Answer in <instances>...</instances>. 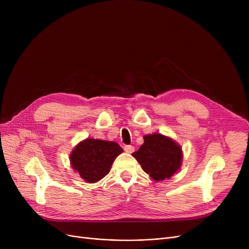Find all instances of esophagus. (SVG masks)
<instances>
[{
  "instance_id": "34e87169",
  "label": "esophagus",
  "mask_w": 249,
  "mask_h": 249,
  "mask_svg": "<svg viewBox=\"0 0 249 249\" xmlns=\"http://www.w3.org/2000/svg\"><path fill=\"white\" fill-rule=\"evenodd\" d=\"M124 150L127 152V153H132L134 151V147L132 145H125L124 146Z\"/></svg>"
}]
</instances>
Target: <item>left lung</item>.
<instances>
[{
  "mask_svg": "<svg viewBox=\"0 0 249 249\" xmlns=\"http://www.w3.org/2000/svg\"><path fill=\"white\" fill-rule=\"evenodd\" d=\"M144 143L132 153L136 160L152 179L169 178L180 167L182 152L172 138L154 133L143 137Z\"/></svg>",
  "mask_w": 249,
  "mask_h": 249,
  "instance_id": "obj_1",
  "label": "left lung"
}]
</instances>
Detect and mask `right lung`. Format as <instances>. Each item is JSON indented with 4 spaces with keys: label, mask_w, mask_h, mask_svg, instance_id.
<instances>
[{
    "label": "right lung",
    "mask_w": 249,
    "mask_h": 249,
    "mask_svg": "<svg viewBox=\"0 0 249 249\" xmlns=\"http://www.w3.org/2000/svg\"><path fill=\"white\" fill-rule=\"evenodd\" d=\"M122 152L116 142L87 138L73 148L70 160L81 178L93 184L109 174L115 159Z\"/></svg>",
    "instance_id": "obj_1"
}]
</instances>
